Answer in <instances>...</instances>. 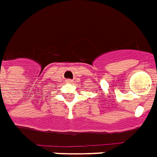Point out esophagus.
<instances>
[{"label": "esophagus", "instance_id": "esophagus-1", "mask_svg": "<svg viewBox=\"0 0 157 157\" xmlns=\"http://www.w3.org/2000/svg\"><path fill=\"white\" fill-rule=\"evenodd\" d=\"M65 82H66V83H68V84H70V83H72V81H71V80H70V79H67V80L65 81Z\"/></svg>", "mask_w": 157, "mask_h": 157}]
</instances>
